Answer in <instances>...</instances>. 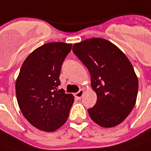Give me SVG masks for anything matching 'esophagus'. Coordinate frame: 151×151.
Instances as JSON below:
<instances>
[{
  "mask_svg": "<svg viewBox=\"0 0 151 151\" xmlns=\"http://www.w3.org/2000/svg\"><path fill=\"white\" fill-rule=\"evenodd\" d=\"M83 93H84V90H80L79 91H78V92L75 93V96H76L77 99H81V97L83 95Z\"/></svg>",
  "mask_w": 151,
  "mask_h": 151,
  "instance_id": "1",
  "label": "esophagus"
}]
</instances>
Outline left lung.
<instances>
[{
  "instance_id": "left-lung-1",
  "label": "left lung",
  "mask_w": 151,
  "mask_h": 151,
  "mask_svg": "<svg viewBox=\"0 0 151 151\" xmlns=\"http://www.w3.org/2000/svg\"><path fill=\"white\" fill-rule=\"evenodd\" d=\"M72 51L89 70L97 96L95 105L88 109L91 119L104 128L122 122L134 108L138 93V79L129 60L102 38L75 43Z\"/></svg>"
}]
</instances>
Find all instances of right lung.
I'll list each match as a JSON object with an SVG mask.
<instances>
[{"mask_svg": "<svg viewBox=\"0 0 151 151\" xmlns=\"http://www.w3.org/2000/svg\"><path fill=\"white\" fill-rule=\"evenodd\" d=\"M72 44L46 43L32 51L22 65L15 84L18 104L34 127L53 132L65 123L74 96L65 93L59 76Z\"/></svg>", "mask_w": 151, "mask_h": 151, "instance_id": "obj_1", "label": "right lung"}]
</instances>
